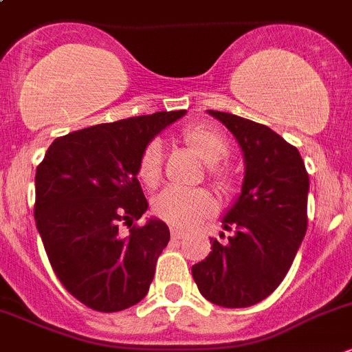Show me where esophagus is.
<instances>
[{"mask_svg": "<svg viewBox=\"0 0 352 352\" xmlns=\"http://www.w3.org/2000/svg\"><path fill=\"white\" fill-rule=\"evenodd\" d=\"M170 234H172L173 241H177V239H182L184 238V232L180 231V229H177V228L170 229Z\"/></svg>", "mask_w": 352, "mask_h": 352, "instance_id": "obj_1", "label": "esophagus"}]
</instances>
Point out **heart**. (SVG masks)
Returning a JSON list of instances; mask_svg holds the SVG:
<instances>
[{"mask_svg":"<svg viewBox=\"0 0 352 352\" xmlns=\"http://www.w3.org/2000/svg\"><path fill=\"white\" fill-rule=\"evenodd\" d=\"M186 146L206 163L210 177L219 189H228L231 173L222 165L229 154V142L219 128L206 123L189 124L182 130ZM161 146L153 140L144 147L139 160V179L144 186L156 187L161 180ZM217 210L213 196L206 189L170 187L153 201L154 215L177 229H192L212 217Z\"/></svg>","mask_w":352,"mask_h":352,"instance_id":"heart-1","label":"heart"}]
</instances>
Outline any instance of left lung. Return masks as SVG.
<instances>
[{
  "label": "left lung",
  "mask_w": 352,
  "mask_h": 352,
  "mask_svg": "<svg viewBox=\"0 0 352 352\" xmlns=\"http://www.w3.org/2000/svg\"><path fill=\"white\" fill-rule=\"evenodd\" d=\"M241 147V192L222 219L228 243L192 265L198 290L212 304L248 307L280 287L307 231L309 175L297 147L265 124L208 111Z\"/></svg>",
  "instance_id": "left-lung-1"
}]
</instances>
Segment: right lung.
I'll return each mask as SVG.
<instances>
[{
	"mask_svg": "<svg viewBox=\"0 0 352 352\" xmlns=\"http://www.w3.org/2000/svg\"><path fill=\"white\" fill-rule=\"evenodd\" d=\"M186 111H161L72 131L36 168L34 219L65 290L90 309L116 313L147 295L168 226L149 219L139 179L144 147ZM128 225L126 236L120 226Z\"/></svg>",
	"mask_w": 352,
	"mask_h": 352,
	"instance_id": "1",
	"label": "right lung"
}]
</instances>
